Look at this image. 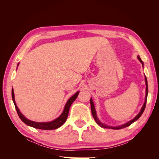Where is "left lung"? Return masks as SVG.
Listing matches in <instances>:
<instances>
[{
	"label": "left lung",
	"instance_id": "obj_1",
	"mask_svg": "<svg viewBox=\"0 0 159 159\" xmlns=\"http://www.w3.org/2000/svg\"><path fill=\"white\" fill-rule=\"evenodd\" d=\"M138 59L139 60V61H140L141 62V64H142L143 66V61L141 60V57H139V56H138ZM145 83H146V96H145V103H144L143 106L142 108H141V111L139 112V113L137 115V116H136L135 117H134L133 119H132L131 121H130L129 122H128V123H125V124L123 125L119 126V127H110V126L106 125H105V124H103L102 123H101V122L99 121V120L98 119V117H97V115H96L95 109V107H94L93 102V101H92V99H91H91H90V104H91V113H92V115H93V118H94V119H95V122L97 123L100 127H103V128H108V129H121L125 128V127H128V126H129V125H131L133 123H134V121H136L141 116V115H142L143 113L144 112V110H145V107H146L147 99V95H148V84H147V80L146 77H145Z\"/></svg>",
	"mask_w": 159,
	"mask_h": 159
}]
</instances>
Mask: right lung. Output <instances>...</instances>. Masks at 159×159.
<instances>
[{
	"mask_svg": "<svg viewBox=\"0 0 159 159\" xmlns=\"http://www.w3.org/2000/svg\"><path fill=\"white\" fill-rule=\"evenodd\" d=\"M79 94V91L75 93L72 97H71L68 102H67L64 109L63 111V112L61 114L60 116L59 117H57V119H56L55 120L50 122H47V123H37V122H34L30 121V120H28V119H26L24 115L20 112L19 111L18 107L16 106V104L15 103V100H14V91L13 89H12V100L14 104V106H15L16 110L17 111V113L19 117L22 120V121L25 123V124H26L27 125L32 127L36 129H44V130H52V129H56L59 128L60 127H61L62 125H63L66 121L67 118H68V113H69V109L70 107L71 106V105L72 104L75 99L78 97V95Z\"/></svg>",
	"mask_w": 159,
	"mask_h": 159,
	"instance_id": "1",
	"label": "right lung"
}]
</instances>
